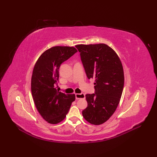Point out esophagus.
Returning <instances> with one entry per match:
<instances>
[{
  "instance_id": "1",
  "label": "esophagus",
  "mask_w": 157,
  "mask_h": 157,
  "mask_svg": "<svg viewBox=\"0 0 157 157\" xmlns=\"http://www.w3.org/2000/svg\"><path fill=\"white\" fill-rule=\"evenodd\" d=\"M75 98H76V100L85 98V94H84V93L75 94Z\"/></svg>"
}]
</instances>
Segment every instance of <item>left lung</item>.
Instances as JSON below:
<instances>
[{
    "label": "left lung",
    "mask_w": 157,
    "mask_h": 157,
    "mask_svg": "<svg viewBox=\"0 0 157 157\" xmlns=\"http://www.w3.org/2000/svg\"><path fill=\"white\" fill-rule=\"evenodd\" d=\"M82 63L89 79H94L95 92L86 95L82 110L87 121L94 125L107 121L116 110L124 86L122 63L115 51L105 44H78Z\"/></svg>",
    "instance_id": "obj_1"
}]
</instances>
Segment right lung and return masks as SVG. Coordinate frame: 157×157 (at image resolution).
<instances>
[{"instance_id":"1","label":"right lung","mask_w":157,"mask_h":157,"mask_svg":"<svg viewBox=\"0 0 157 157\" xmlns=\"http://www.w3.org/2000/svg\"><path fill=\"white\" fill-rule=\"evenodd\" d=\"M73 47H52L40 56L34 67L31 92L37 110L50 124L62 121L68 114L75 95L59 92L56 88L61 64L76 53Z\"/></svg>"}]
</instances>
